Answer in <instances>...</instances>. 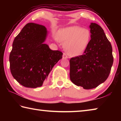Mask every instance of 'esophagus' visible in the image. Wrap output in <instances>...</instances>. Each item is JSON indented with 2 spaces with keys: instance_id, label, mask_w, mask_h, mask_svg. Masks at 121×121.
I'll return each instance as SVG.
<instances>
[{
  "instance_id": "34e87169",
  "label": "esophagus",
  "mask_w": 121,
  "mask_h": 121,
  "mask_svg": "<svg viewBox=\"0 0 121 121\" xmlns=\"http://www.w3.org/2000/svg\"><path fill=\"white\" fill-rule=\"evenodd\" d=\"M68 56H67V55L66 54H65V53H63V59H68Z\"/></svg>"
}]
</instances>
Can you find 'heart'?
Instances as JSON below:
<instances>
[{"mask_svg": "<svg viewBox=\"0 0 121 121\" xmlns=\"http://www.w3.org/2000/svg\"><path fill=\"white\" fill-rule=\"evenodd\" d=\"M91 33L89 29L79 26L63 28L59 31L58 38L64 43V48L70 56L81 54L89 43Z\"/></svg>", "mask_w": 121, "mask_h": 121, "instance_id": "1", "label": "heart"}]
</instances>
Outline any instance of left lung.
<instances>
[{"label":"left lung","instance_id":"left-lung-1","mask_svg":"<svg viewBox=\"0 0 121 121\" xmlns=\"http://www.w3.org/2000/svg\"><path fill=\"white\" fill-rule=\"evenodd\" d=\"M90 28L91 40L84 54L69 61L71 81L87 90L107 79L114 61L112 45L102 28L95 23H91Z\"/></svg>","mask_w":121,"mask_h":121}]
</instances>
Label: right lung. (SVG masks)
Here are the masks:
<instances>
[{
	"label": "right lung",
	"instance_id": "add662e5",
	"mask_svg": "<svg viewBox=\"0 0 121 121\" xmlns=\"http://www.w3.org/2000/svg\"><path fill=\"white\" fill-rule=\"evenodd\" d=\"M48 34L45 26L29 23L13 41L10 70L14 79L24 87L42 86L54 65L62 58L60 51H53L44 44Z\"/></svg>",
	"mask_w": 121,
	"mask_h": 121
}]
</instances>
